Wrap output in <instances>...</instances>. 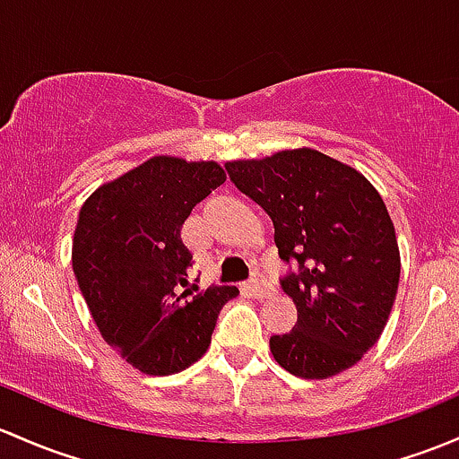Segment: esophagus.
<instances>
[{
	"label": "esophagus",
	"mask_w": 459,
	"mask_h": 459,
	"mask_svg": "<svg viewBox=\"0 0 459 459\" xmlns=\"http://www.w3.org/2000/svg\"><path fill=\"white\" fill-rule=\"evenodd\" d=\"M246 290H248L250 297H257V299H264V297H270V288L266 283V279L262 277V274H255L253 279H250V283L246 286Z\"/></svg>",
	"instance_id": "obj_1"
}]
</instances>
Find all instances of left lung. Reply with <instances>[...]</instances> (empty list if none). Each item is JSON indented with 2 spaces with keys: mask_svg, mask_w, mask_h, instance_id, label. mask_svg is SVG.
Masks as SVG:
<instances>
[{
  "mask_svg": "<svg viewBox=\"0 0 459 459\" xmlns=\"http://www.w3.org/2000/svg\"><path fill=\"white\" fill-rule=\"evenodd\" d=\"M226 171L270 215L279 257L294 264L281 288L297 325L270 336L274 360L299 378L350 369L380 339L398 292L400 253L383 197L363 173L307 147L226 162Z\"/></svg>",
  "mask_w": 459,
  "mask_h": 459,
  "instance_id": "8db88e82",
  "label": "left lung"
}]
</instances>
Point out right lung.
<instances>
[{
  "instance_id": "obj_1",
  "label": "right lung",
  "mask_w": 459,
  "mask_h": 459,
  "mask_svg": "<svg viewBox=\"0 0 459 459\" xmlns=\"http://www.w3.org/2000/svg\"><path fill=\"white\" fill-rule=\"evenodd\" d=\"M224 180L217 162L156 156L81 206L72 242L81 294L100 336L143 374L169 376L195 363L224 303L238 297L235 286L180 292L193 264L180 229Z\"/></svg>"
}]
</instances>
